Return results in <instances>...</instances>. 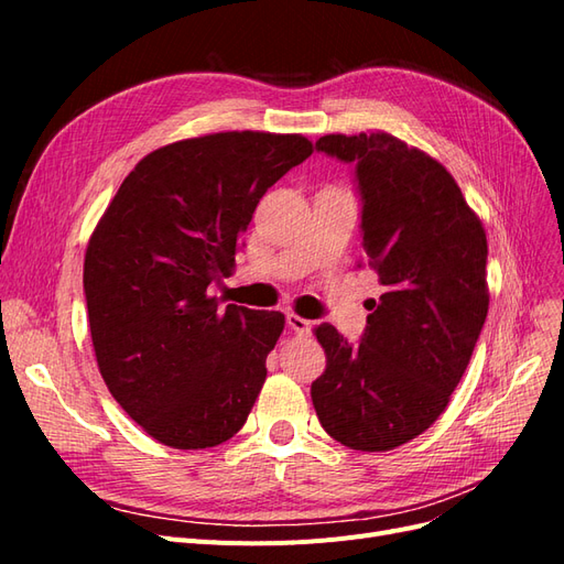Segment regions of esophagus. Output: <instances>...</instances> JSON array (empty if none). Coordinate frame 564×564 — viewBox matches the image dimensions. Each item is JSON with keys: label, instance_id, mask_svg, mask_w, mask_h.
Masks as SVG:
<instances>
[{"label": "esophagus", "instance_id": "34e87169", "mask_svg": "<svg viewBox=\"0 0 564 564\" xmlns=\"http://www.w3.org/2000/svg\"><path fill=\"white\" fill-rule=\"evenodd\" d=\"M286 324H289V327H292L299 336H308L311 329H313V322L301 317V315H296V313H286Z\"/></svg>", "mask_w": 564, "mask_h": 564}]
</instances>
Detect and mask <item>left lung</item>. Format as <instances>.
I'll list each match as a JSON object with an SVG mask.
<instances>
[{"label": "left lung", "mask_w": 564, "mask_h": 564, "mask_svg": "<svg viewBox=\"0 0 564 564\" xmlns=\"http://www.w3.org/2000/svg\"><path fill=\"white\" fill-rule=\"evenodd\" d=\"M315 148L355 162L367 263L386 292L360 346L313 329L327 367L311 398L340 445L388 452L431 429L470 362L489 311L487 235L447 169L392 133H327Z\"/></svg>", "instance_id": "obj_1"}]
</instances>
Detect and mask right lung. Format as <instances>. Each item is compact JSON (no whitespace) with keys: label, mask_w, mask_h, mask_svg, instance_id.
Instances as JSON below:
<instances>
[{"label":"right lung","mask_w":564,"mask_h":564,"mask_svg":"<svg viewBox=\"0 0 564 564\" xmlns=\"http://www.w3.org/2000/svg\"><path fill=\"white\" fill-rule=\"evenodd\" d=\"M301 133L218 131L152 150L119 185L84 253L98 371L158 442L207 449L242 429L284 329L278 311L209 296L235 270L256 204L311 158Z\"/></svg>","instance_id":"right-lung-1"}]
</instances>
